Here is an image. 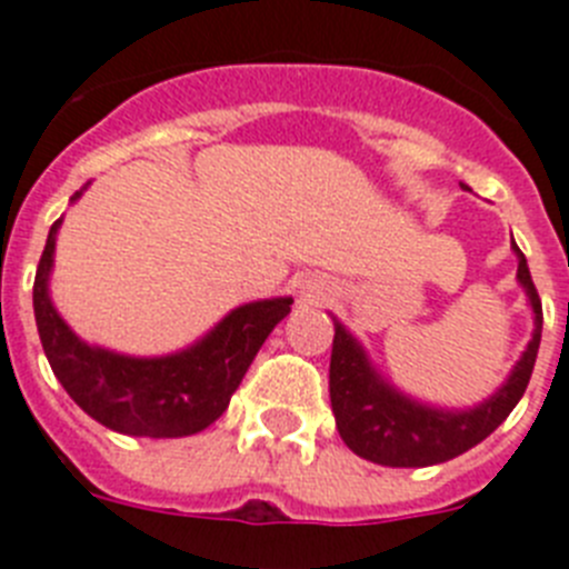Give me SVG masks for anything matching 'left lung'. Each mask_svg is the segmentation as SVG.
I'll return each mask as SVG.
<instances>
[{
    "label": "left lung",
    "mask_w": 569,
    "mask_h": 569,
    "mask_svg": "<svg viewBox=\"0 0 569 569\" xmlns=\"http://www.w3.org/2000/svg\"><path fill=\"white\" fill-rule=\"evenodd\" d=\"M515 254H518V280L527 289L532 312H536V332L509 381L489 402L475 410L446 413V410L425 408L405 399L373 373L365 350L352 341V336H347L341 323H336L332 358H329V399H332L338 433L358 457L379 462V466H393V469L437 466L483 442L512 413L536 367L543 327L541 298L529 274L527 257L518 246H515Z\"/></svg>",
    "instance_id": "1"
}]
</instances>
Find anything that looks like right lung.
Segmentation results:
<instances>
[{
  "label": "right lung",
  "mask_w": 569,
  "mask_h": 569,
  "mask_svg": "<svg viewBox=\"0 0 569 569\" xmlns=\"http://www.w3.org/2000/svg\"><path fill=\"white\" fill-rule=\"evenodd\" d=\"M57 228L60 219L51 226L33 277V315L42 350L66 393L100 425L130 437H190L217 422L262 341L289 315L292 298L233 309L211 336L176 356L130 358L94 350L51 307Z\"/></svg>",
  "instance_id": "add662e5"
}]
</instances>
